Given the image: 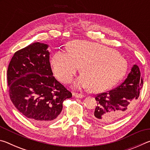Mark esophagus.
<instances>
[{
	"instance_id": "esophagus-1",
	"label": "esophagus",
	"mask_w": 150,
	"mask_h": 150,
	"mask_svg": "<svg viewBox=\"0 0 150 150\" xmlns=\"http://www.w3.org/2000/svg\"><path fill=\"white\" fill-rule=\"evenodd\" d=\"M73 95L75 96V97H77V98H83L85 97V96L83 95H81V94H79V93H73Z\"/></svg>"
}]
</instances>
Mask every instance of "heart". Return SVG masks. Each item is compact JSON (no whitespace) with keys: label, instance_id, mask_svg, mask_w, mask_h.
<instances>
[{"label":"heart","instance_id":"b5f03b06","mask_svg":"<svg viewBox=\"0 0 150 150\" xmlns=\"http://www.w3.org/2000/svg\"><path fill=\"white\" fill-rule=\"evenodd\" d=\"M69 52L57 51L51 59L53 71L63 83L72 81L81 66L83 75L76 81L77 88L102 91L116 84L127 71L126 59L116 51L87 41H73Z\"/></svg>","mask_w":150,"mask_h":150}]
</instances>
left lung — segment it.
I'll list each match as a JSON object with an SVG mask.
<instances>
[{
    "label": "left lung",
    "instance_id": "8db88e82",
    "mask_svg": "<svg viewBox=\"0 0 150 150\" xmlns=\"http://www.w3.org/2000/svg\"><path fill=\"white\" fill-rule=\"evenodd\" d=\"M143 79L138 65H134L124 82L107 93L95 96L97 106L92 114L95 120L112 122L126 115L139 97Z\"/></svg>",
    "mask_w": 150,
    "mask_h": 150
}]
</instances>
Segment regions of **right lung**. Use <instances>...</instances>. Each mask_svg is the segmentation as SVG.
<instances>
[{
    "instance_id": "1",
    "label": "right lung",
    "mask_w": 150,
    "mask_h": 150,
    "mask_svg": "<svg viewBox=\"0 0 150 150\" xmlns=\"http://www.w3.org/2000/svg\"><path fill=\"white\" fill-rule=\"evenodd\" d=\"M48 45L35 42L15 52L7 70L8 92L15 107L34 122L45 124L59 115L72 96L53 76Z\"/></svg>"
}]
</instances>
